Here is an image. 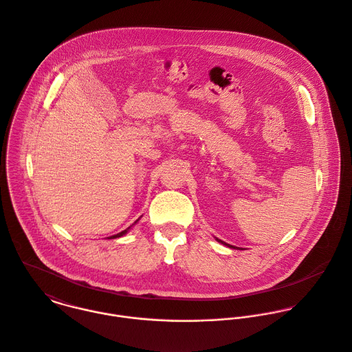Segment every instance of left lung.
<instances>
[{
  "label": "left lung",
  "mask_w": 352,
  "mask_h": 352,
  "mask_svg": "<svg viewBox=\"0 0 352 352\" xmlns=\"http://www.w3.org/2000/svg\"><path fill=\"white\" fill-rule=\"evenodd\" d=\"M216 240H217L219 243H221V244H224V245L230 247V248H237V247H234V245H232V244H228V243H226V241H223V240H220V239H217V237H216Z\"/></svg>",
  "instance_id": "left-lung-1"
}]
</instances>
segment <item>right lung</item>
I'll use <instances>...</instances> for the list:
<instances>
[{
    "mask_svg": "<svg viewBox=\"0 0 352 352\" xmlns=\"http://www.w3.org/2000/svg\"><path fill=\"white\" fill-rule=\"evenodd\" d=\"M138 221H139V219H138V220H136V221H135V223H133V224H132V226H135V224H136V223H138ZM132 226H131V227H132ZM131 227H128V228H126V230H124V231H121V232H118V234H113V236H111V237H108V239H116V237H121V236H124V234H126V232H128V231H129V230H131Z\"/></svg>",
    "mask_w": 352,
    "mask_h": 352,
    "instance_id": "1",
    "label": "right lung"
}]
</instances>
